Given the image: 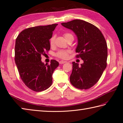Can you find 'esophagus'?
Returning <instances> with one entry per match:
<instances>
[{
    "mask_svg": "<svg viewBox=\"0 0 123 123\" xmlns=\"http://www.w3.org/2000/svg\"><path fill=\"white\" fill-rule=\"evenodd\" d=\"M66 61H59V63L60 64H64L65 63H66Z\"/></svg>",
    "mask_w": 123,
    "mask_h": 123,
    "instance_id": "1",
    "label": "esophagus"
}]
</instances>
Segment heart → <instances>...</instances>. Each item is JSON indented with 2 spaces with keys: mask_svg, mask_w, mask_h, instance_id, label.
<instances>
[{
  "mask_svg": "<svg viewBox=\"0 0 123 123\" xmlns=\"http://www.w3.org/2000/svg\"><path fill=\"white\" fill-rule=\"evenodd\" d=\"M63 36L67 41L70 39H74V36L70 33H68V32L64 33ZM55 40V36H53L52 37L50 38V39L49 40V44L50 46H53L54 45ZM70 53H71L70 50L62 49V50H58V51L55 54V56L57 57H58V58L64 60L68 58L69 55Z\"/></svg>",
  "mask_w": 123,
  "mask_h": 123,
  "instance_id": "heart-1",
  "label": "heart"
}]
</instances>
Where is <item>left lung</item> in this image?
<instances>
[{
	"mask_svg": "<svg viewBox=\"0 0 123 123\" xmlns=\"http://www.w3.org/2000/svg\"><path fill=\"white\" fill-rule=\"evenodd\" d=\"M61 25L77 36L76 57L84 61L80 66L73 62L70 83L80 90L90 88L98 81L107 67V45L104 36L97 26L83 20H74Z\"/></svg>",
	"mask_w": 123,
	"mask_h": 123,
	"instance_id": "left-lung-1",
	"label": "left lung"
}]
</instances>
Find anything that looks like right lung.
<instances>
[{
  "label": "right lung",
  "instance_id": "right-lung-1",
  "mask_svg": "<svg viewBox=\"0 0 123 123\" xmlns=\"http://www.w3.org/2000/svg\"><path fill=\"white\" fill-rule=\"evenodd\" d=\"M57 24L25 29L16 39L15 62L24 84L35 92L47 90L52 84V74L59 62L51 60L50 64L41 61L42 55L50 49L49 39Z\"/></svg>",
  "mask_w": 123,
  "mask_h": 123
}]
</instances>
